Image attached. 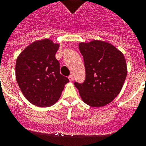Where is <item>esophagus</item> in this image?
<instances>
[{
    "label": "esophagus",
    "instance_id": "1",
    "mask_svg": "<svg viewBox=\"0 0 146 146\" xmlns=\"http://www.w3.org/2000/svg\"><path fill=\"white\" fill-rule=\"evenodd\" d=\"M68 78H69V81L70 82H73V76H72V75H70L69 76H68Z\"/></svg>",
    "mask_w": 146,
    "mask_h": 146
}]
</instances>
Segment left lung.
Segmentation results:
<instances>
[{"mask_svg":"<svg viewBox=\"0 0 146 146\" xmlns=\"http://www.w3.org/2000/svg\"><path fill=\"white\" fill-rule=\"evenodd\" d=\"M86 70L84 82L74 85L82 101L92 107H101L120 93L127 75L123 54L107 42L92 40L80 42Z\"/></svg>","mask_w":146,"mask_h":146,"instance_id":"obj_1","label":"left lung"}]
</instances>
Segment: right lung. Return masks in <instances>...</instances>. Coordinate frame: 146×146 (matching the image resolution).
<instances>
[{"label":"right lung","mask_w":146,"mask_h":146,"mask_svg":"<svg viewBox=\"0 0 146 146\" xmlns=\"http://www.w3.org/2000/svg\"><path fill=\"white\" fill-rule=\"evenodd\" d=\"M59 44L49 39L33 42L17 56L15 76L20 90L35 106L54 105L69 82L60 74L59 62L55 54Z\"/></svg>","instance_id":"right-lung-1"}]
</instances>
